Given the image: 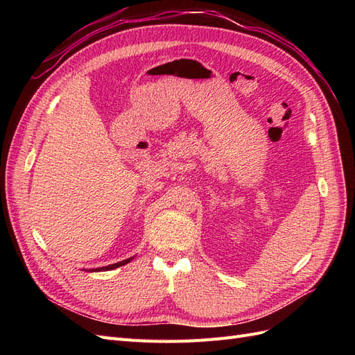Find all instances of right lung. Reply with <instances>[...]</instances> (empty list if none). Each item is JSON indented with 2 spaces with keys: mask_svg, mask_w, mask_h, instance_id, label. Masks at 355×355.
Wrapping results in <instances>:
<instances>
[{
  "mask_svg": "<svg viewBox=\"0 0 355 355\" xmlns=\"http://www.w3.org/2000/svg\"><path fill=\"white\" fill-rule=\"evenodd\" d=\"M130 261H132V257H130V259H125V261H123V262H118V263H114V265H110V266L98 268V271H108V270H114V268H118V266H121V265H125L127 262H130Z\"/></svg>",
  "mask_w": 355,
  "mask_h": 355,
  "instance_id": "add662e5",
  "label": "right lung"
}]
</instances>
